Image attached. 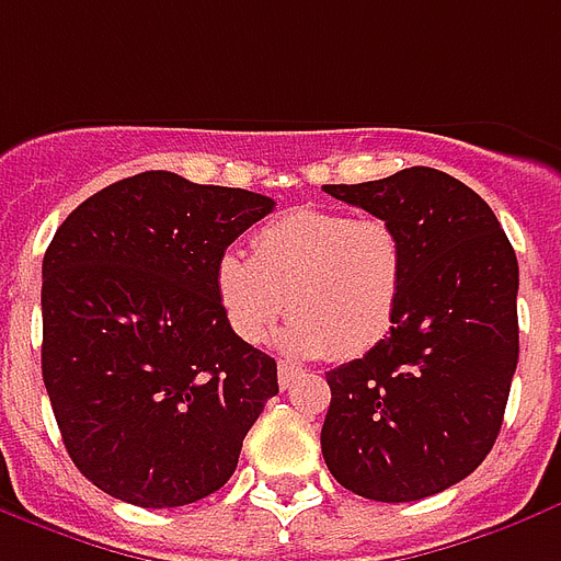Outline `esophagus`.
Instances as JSON below:
<instances>
[{"mask_svg":"<svg viewBox=\"0 0 561 561\" xmlns=\"http://www.w3.org/2000/svg\"><path fill=\"white\" fill-rule=\"evenodd\" d=\"M297 377H300V371H297L294 365L279 363V386H282V389H288V386H291Z\"/></svg>","mask_w":561,"mask_h":561,"instance_id":"1","label":"esophagus"}]
</instances>
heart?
Segmentation results:
<instances>
[{
  "label": "heart",
  "instance_id": "b5f03b06",
  "mask_svg": "<svg viewBox=\"0 0 561 561\" xmlns=\"http://www.w3.org/2000/svg\"><path fill=\"white\" fill-rule=\"evenodd\" d=\"M404 273L408 249L389 219L297 207L255 231L252 259L226 252L214 288L228 327L247 344L267 342L288 312V354L356 359L392 330Z\"/></svg>",
  "mask_w": 561,
  "mask_h": 561
}]
</instances>
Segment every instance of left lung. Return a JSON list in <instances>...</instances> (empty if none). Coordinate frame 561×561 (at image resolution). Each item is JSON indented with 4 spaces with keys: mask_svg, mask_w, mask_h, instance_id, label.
<instances>
[{
    "mask_svg": "<svg viewBox=\"0 0 561 561\" xmlns=\"http://www.w3.org/2000/svg\"><path fill=\"white\" fill-rule=\"evenodd\" d=\"M323 193L389 219L408 249L389 335L327 371L323 460L365 500H425L496 443L520 354L517 255L488 202L428 165Z\"/></svg>",
    "mask_w": 561,
    "mask_h": 561,
    "instance_id": "obj_1",
    "label": "left lung"
}]
</instances>
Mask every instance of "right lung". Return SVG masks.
<instances>
[{
	"label": "right lung",
	"mask_w": 561,
	"mask_h": 561,
	"mask_svg": "<svg viewBox=\"0 0 561 561\" xmlns=\"http://www.w3.org/2000/svg\"><path fill=\"white\" fill-rule=\"evenodd\" d=\"M276 202L142 172L85 198L44 255L41 371L77 470L115 500L219 491L279 392L276 359L228 327L214 270Z\"/></svg>",
	"instance_id": "add662e5"
}]
</instances>
